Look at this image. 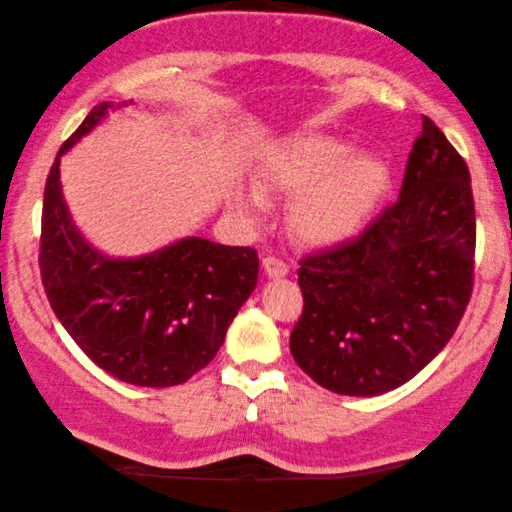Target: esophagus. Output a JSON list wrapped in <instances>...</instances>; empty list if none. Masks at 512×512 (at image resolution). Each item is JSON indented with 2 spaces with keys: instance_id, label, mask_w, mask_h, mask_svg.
I'll return each instance as SVG.
<instances>
[{
  "instance_id": "34e87169",
  "label": "esophagus",
  "mask_w": 512,
  "mask_h": 512,
  "mask_svg": "<svg viewBox=\"0 0 512 512\" xmlns=\"http://www.w3.org/2000/svg\"><path fill=\"white\" fill-rule=\"evenodd\" d=\"M263 271H266L268 278H283V275H287V263L278 256H266L263 258Z\"/></svg>"
}]
</instances>
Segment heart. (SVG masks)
Masks as SVG:
<instances>
[{
  "label": "heart",
  "instance_id": "obj_1",
  "mask_svg": "<svg viewBox=\"0 0 512 512\" xmlns=\"http://www.w3.org/2000/svg\"><path fill=\"white\" fill-rule=\"evenodd\" d=\"M263 186L300 195L292 208L297 237L317 246L353 237L387 191L389 169L375 154H353L331 137H302L275 149L261 169ZM241 208L261 210L256 186L237 193Z\"/></svg>",
  "mask_w": 512,
  "mask_h": 512
}]
</instances>
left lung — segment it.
Masks as SVG:
<instances>
[{
	"label": "left lung",
	"instance_id": "1",
	"mask_svg": "<svg viewBox=\"0 0 512 512\" xmlns=\"http://www.w3.org/2000/svg\"><path fill=\"white\" fill-rule=\"evenodd\" d=\"M476 217L467 162L430 118L396 203L358 237L304 256L295 363L324 389L377 396L426 367L457 331L474 287Z\"/></svg>",
	"mask_w": 512,
	"mask_h": 512
}]
</instances>
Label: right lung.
<instances>
[{
	"mask_svg": "<svg viewBox=\"0 0 512 512\" xmlns=\"http://www.w3.org/2000/svg\"><path fill=\"white\" fill-rule=\"evenodd\" d=\"M99 103L60 147L45 181L40 278L55 317L101 370L137 387H174L203 370L258 280L251 246L186 237L137 258L103 256L74 227L60 157L101 123Z\"/></svg>",
	"mask_w": 512,
	"mask_h": 512,
	"instance_id": "obj_1",
	"label": "right lung"
}]
</instances>
